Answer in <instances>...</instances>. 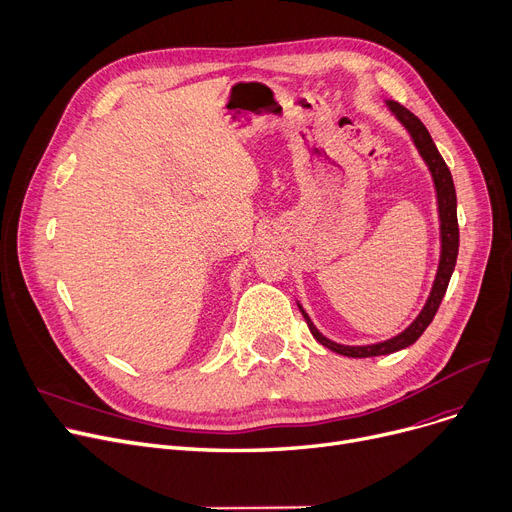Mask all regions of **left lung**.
I'll list each match as a JSON object with an SVG mask.
<instances>
[{"label": "left lung", "mask_w": 512, "mask_h": 512, "mask_svg": "<svg viewBox=\"0 0 512 512\" xmlns=\"http://www.w3.org/2000/svg\"><path fill=\"white\" fill-rule=\"evenodd\" d=\"M385 106H387L389 112L396 116L398 123L406 129L412 143H415L419 156L423 158V162L429 168V175H431L433 189H435V200H437V216H440V246L442 248H440V262H437V271H435V279H433V285H431V291H429V298H427L425 306L421 308V312L417 314V319L412 321L404 331H400L398 335L389 337V339H383V342H375V344H367V346L337 344V342H333V339H329L327 335H323L319 329H316V325L312 323L308 312L298 302V308L306 319V325H308V329H310V333H312L316 342L323 344L325 348H329L335 354L350 356V358L385 356V354H394V352H400V350L415 344L417 339L423 335V331L429 327L437 308H440V304H442V298H444L446 289H448L450 277H452L454 266H456V256H458L456 191H454V181H452V175H450V168L446 166L442 154L437 152L429 131L425 129V125L415 114H412L410 110H406L404 106H400L394 100H385Z\"/></svg>", "instance_id": "8db88e82"}]
</instances>
